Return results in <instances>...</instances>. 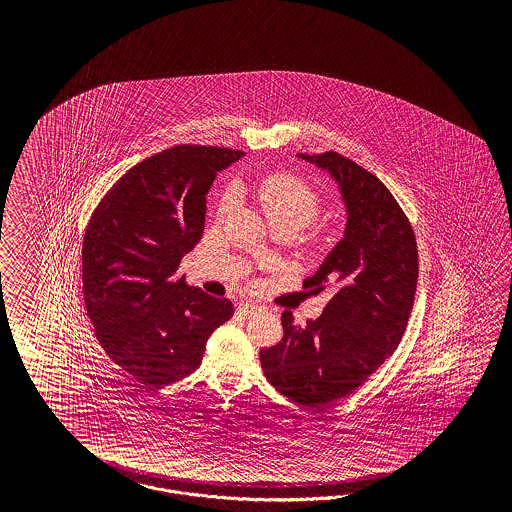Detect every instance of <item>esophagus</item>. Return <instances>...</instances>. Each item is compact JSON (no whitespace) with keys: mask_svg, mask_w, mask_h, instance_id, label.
Here are the masks:
<instances>
[{"mask_svg":"<svg viewBox=\"0 0 512 512\" xmlns=\"http://www.w3.org/2000/svg\"><path fill=\"white\" fill-rule=\"evenodd\" d=\"M257 310H261V306L251 304V302H242V304H238V313H244V315H251V313H255Z\"/></svg>","mask_w":512,"mask_h":512,"instance_id":"obj_1","label":"esophagus"}]
</instances>
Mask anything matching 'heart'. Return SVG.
Here are the masks:
<instances>
[{
  "instance_id": "heart-1",
  "label": "heart",
  "mask_w": 512,
  "mask_h": 512,
  "mask_svg": "<svg viewBox=\"0 0 512 512\" xmlns=\"http://www.w3.org/2000/svg\"><path fill=\"white\" fill-rule=\"evenodd\" d=\"M268 223H287L296 231L310 223L319 212V195L300 178L289 174L268 176L257 189Z\"/></svg>"
}]
</instances>
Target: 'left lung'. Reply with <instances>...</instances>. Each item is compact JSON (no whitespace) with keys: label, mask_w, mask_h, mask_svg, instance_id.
I'll list each match as a JSON object with an SVG mask.
<instances>
[{"label":"left lung","mask_w":512,"mask_h":512,"mask_svg":"<svg viewBox=\"0 0 512 512\" xmlns=\"http://www.w3.org/2000/svg\"><path fill=\"white\" fill-rule=\"evenodd\" d=\"M296 157L334 180L345 227L304 281L330 293L321 317L300 326L283 311V338L261 351V366L283 396L321 407L360 387L400 345L417 291L419 253L402 208L372 172L336 152Z\"/></svg>","instance_id":"obj_1"}]
</instances>
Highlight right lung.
<instances>
[{"mask_svg":"<svg viewBox=\"0 0 512 512\" xmlns=\"http://www.w3.org/2000/svg\"><path fill=\"white\" fill-rule=\"evenodd\" d=\"M244 152L174 146L114 184L93 212L82 246L84 302L103 349L148 387L201 366L206 341L233 317V302L178 276L201 240L206 193Z\"/></svg>","mask_w":512,"mask_h":512,"instance_id":"add662e5","label":"right lung"}]
</instances>
